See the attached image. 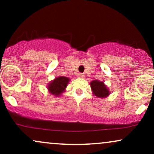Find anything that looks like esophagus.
<instances>
[{"label": "esophagus", "mask_w": 154, "mask_h": 154, "mask_svg": "<svg viewBox=\"0 0 154 154\" xmlns=\"http://www.w3.org/2000/svg\"><path fill=\"white\" fill-rule=\"evenodd\" d=\"M78 77H79V78L83 79V78H85V75H83V74H79V75H78Z\"/></svg>", "instance_id": "34e87169"}]
</instances>
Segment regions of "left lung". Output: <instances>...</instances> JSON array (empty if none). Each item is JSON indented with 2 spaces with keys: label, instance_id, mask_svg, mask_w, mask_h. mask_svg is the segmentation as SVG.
I'll use <instances>...</instances> for the list:
<instances>
[{
  "label": "left lung",
  "instance_id": "left-lung-1",
  "mask_svg": "<svg viewBox=\"0 0 154 154\" xmlns=\"http://www.w3.org/2000/svg\"><path fill=\"white\" fill-rule=\"evenodd\" d=\"M90 85H91L92 93L97 98H106V97L110 95L109 89L104 84L103 82L95 79V80H93L92 82H91Z\"/></svg>",
  "mask_w": 154,
  "mask_h": 154
}]
</instances>
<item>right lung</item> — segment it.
Instances as JSON below:
<instances>
[{"label":"right lung","instance_id":"1","mask_svg":"<svg viewBox=\"0 0 154 154\" xmlns=\"http://www.w3.org/2000/svg\"><path fill=\"white\" fill-rule=\"evenodd\" d=\"M69 81L70 79L69 77L63 76L56 77L54 80L51 81L48 84V91L55 97H59L66 91V88Z\"/></svg>","mask_w":154,"mask_h":154}]
</instances>
